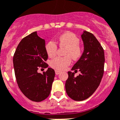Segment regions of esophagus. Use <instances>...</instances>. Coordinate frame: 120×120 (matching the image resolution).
Listing matches in <instances>:
<instances>
[{"mask_svg": "<svg viewBox=\"0 0 120 120\" xmlns=\"http://www.w3.org/2000/svg\"><path fill=\"white\" fill-rule=\"evenodd\" d=\"M61 73V71H58V70H56L55 71V74H56V75H58V74H59Z\"/></svg>", "mask_w": 120, "mask_h": 120, "instance_id": "esophagus-1", "label": "esophagus"}]
</instances>
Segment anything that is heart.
<instances>
[{"label":"heart","instance_id":"b5f03b06","mask_svg":"<svg viewBox=\"0 0 120 120\" xmlns=\"http://www.w3.org/2000/svg\"><path fill=\"white\" fill-rule=\"evenodd\" d=\"M80 42V39L75 34L69 32L62 34L58 38V43L60 46L66 48L64 53L66 56L54 58L50 62V66L56 70H63L71 63V57L75 60L79 59L82 54ZM57 49L58 46L54 41H49L45 45V51L49 58L56 56Z\"/></svg>","mask_w":120,"mask_h":120}]
</instances>
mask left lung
Instances as JSON below:
<instances>
[{"label": "left lung", "mask_w": 120, "mask_h": 120, "mask_svg": "<svg viewBox=\"0 0 120 120\" xmlns=\"http://www.w3.org/2000/svg\"><path fill=\"white\" fill-rule=\"evenodd\" d=\"M81 37L83 53L72 71L79 70L81 74L75 77L74 72H68L65 84L67 95L77 101L86 99L96 90L104 75L105 62L104 49L94 35L84 31Z\"/></svg>", "instance_id": "left-lung-1"}]
</instances>
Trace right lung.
I'll use <instances>...</instances> for the list:
<instances>
[{
    "instance_id": "obj_1",
    "label": "right lung",
    "mask_w": 120,
    "mask_h": 120,
    "mask_svg": "<svg viewBox=\"0 0 120 120\" xmlns=\"http://www.w3.org/2000/svg\"><path fill=\"white\" fill-rule=\"evenodd\" d=\"M48 55L45 41L34 32L22 38L13 56V66L18 85L24 95L34 102L48 98L51 92L55 72L48 68L46 72H37L39 67L47 68Z\"/></svg>"
}]
</instances>
